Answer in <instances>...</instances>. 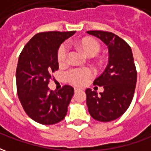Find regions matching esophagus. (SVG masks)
Listing matches in <instances>:
<instances>
[{
    "instance_id": "esophagus-1",
    "label": "esophagus",
    "mask_w": 151,
    "mask_h": 151,
    "mask_svg": "<svg viewBox=\"0 0 151 151\" xmlns=\"http://www.w3.org/2000/svg\"><path fill=\"white\" fill-rule=\"evenodd\" d=\"M79 90H80V89L77 88V87H76V88H74V91L77 92V91H79Z\"/></svg>"
}]
</instances>
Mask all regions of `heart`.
I'll use <instances>...</instances> for the list:
<instances>
[{
    "label": "heart",
    "instance_id": "b5f03b06",
    "mask_svg": "<svg viewBox=\"0 0 151 151\" xmlns=\"http://www.w3.org/2000/svg\"><path fill=\"white\" fill-rule=\"evenodd\" d=\"M77 46L85 53L86 56H96L100 51V44L91 38H83L76 42ZM69 48L65 43H63L57 51V61L60 65H64L68 62ZM93 75L91 69L88 68H80L72 69L68 73V80L70 83L75 86H82L88 82Z\"/></svg>",
    "mask_w": 151,
    "mask_h": 151
}]
</instances>
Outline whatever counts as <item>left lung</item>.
<instances>
[{"label": "left lung", "instance_id": "1", "mask_svg": "<svg viewBox=\"0 0 151 151\" xmlns=\"http://www.w3.org/2000/svg\"><path fill=\"white\" fill-rule=\"evenodd\" d=\"M87 33L99 38L108 46L109 60L104 72L95 79L94 85L104 86L98 93L86 90L89 113L95 120L108 122L119 118L129 107L137 82V70L132 49L118 35L103 31Z\"/></svg>", "mask_w": 151, "mask_h": 151}]
</instances>
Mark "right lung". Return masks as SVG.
<instances>
[{
  "label": "right lung",
  "mask_w": 151,
  "mask_h": 151,
  "mask_svg": "<svg viewBox=\"0 0 151 151\" xmlns=\"http://www.w3.org/2000/svg\"><path fill=\"white\" fill-rule=\"evenodd\" d=\"M75 31L40 32L31 38L18 58L16 70L17 91L22 108L32 120L41 124H53L65 117L74 94L71 86L58 91L47 87L52 73L59 69L60 45Z\"/></svg>",
  "instance_id": "obj_1"
}]
</instances>
